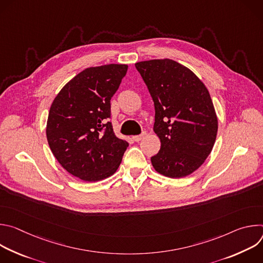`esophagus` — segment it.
Wrapping results in <instances>:
<instances>
[{"mask_svg":"<svg viewBox=\"0 0 263 263\" xmlns=\"http://www.w3.org/2000/svg\"><path fill=\"white\" fill-rule=\"evenodd\" d=\"M144 135H145V133H142V134H140V135H135V136L132 137V139H133L134 141L138 142V141H140V140L144 137Z\"/></svg>","mask_w":263,"mask_h":263,"instance_id":"esophagus-1","label":"esophagus"}]
</instances>
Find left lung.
Wrapping results in <instances>:
<instances>
[{
	"label": "left lung",
	"mask_w": 263,
	"mask_h": 263,
	"mask_svg": "<svg viewBox=\"0 0 263 263\" xmlns=\"http://www.w3.org/2000/svg\"><path fill=\"white\" fill-rule=\"evenodd\" d=\"M135 66L153 99V130L161 142L152 165L168 178L189 176L205 162L216 139L217 117L209 91L193 70L175 60Z\"/></svg>",
	"instance_id": "left-lung-1"
}]
</instances>
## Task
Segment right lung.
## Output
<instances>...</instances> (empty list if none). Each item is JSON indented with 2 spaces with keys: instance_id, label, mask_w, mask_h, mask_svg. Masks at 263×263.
<instances>
[{
  "instance_id": "right-lung-1",
  "label": "right lung",
  "mask_w": 263,
  "mask_h": 263,
  "mask_svg": "<svg viewBox=\"0 0 263 263\" xmlns=\"http://www.w3.org/2000/svg\"><path fill=\"white\" fill-rule=\"evenodd\" d=\"M127 64L88 67L55 97L47 122V139L61 166L72 176L96 182L114 175L129 143L116 136L110 100L127 72Z\"/></svg>"
}]
</instances>
